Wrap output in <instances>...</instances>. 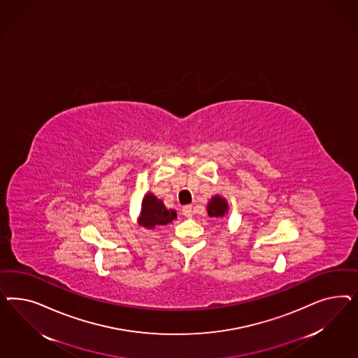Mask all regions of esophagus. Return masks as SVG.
I'll return each instance as SVG.
<instances>
[{"mask_svg":"<svg viewBox=\"0 0 358 358\" xmlns=\"http://www.w3.org/2000/svg\"><path fill=\"white\" fill-rule=\"evenodd\" d=\"M182 214H184L186 217H193V210H192V206H190V205H186V206L182 207Z\"/></svg>","mask_w":358,"mask_h":358,"instance_id":"1","label":"esophagus"}]
</instances>
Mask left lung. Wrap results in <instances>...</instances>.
Listing matches in <instances>:
<instances>
[{"mask_svg": "<svg viewBox=\"0 0 358 358\" xmlns=\"http://www.w3.org/2000/svg\"><path fill=\"white\" fill-rule=\"evenodd\" d=\"M227 199L222 195H213L207 203V215L210 217H224L228 214Z\"/></svg>", "mask_w": 358, "mask_h": 358, "instance_id": "left-lung-1", "label": "left lung"}]
</instances>
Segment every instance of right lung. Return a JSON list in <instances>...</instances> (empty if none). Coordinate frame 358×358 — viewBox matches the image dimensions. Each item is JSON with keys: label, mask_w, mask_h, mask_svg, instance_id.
Instances as JSON below:
<instances>
[{"label": "right lung", "mask_w": 358, "mask_h": 358, "mask_svg": "<svg viewBox=\"0 0 358 358\" xmlns=\"http://www.w3.org/2000/svg\"><path fill=\"white\" fill-rule=\"evenodd\" d=\"M177 219V211L174 208H166L163 201L156 195L148 192L141 199V215H139V226L153 229L163 227L172 223Z\"/></svg>", "instance_id": "obj_1"}]
</instances>
